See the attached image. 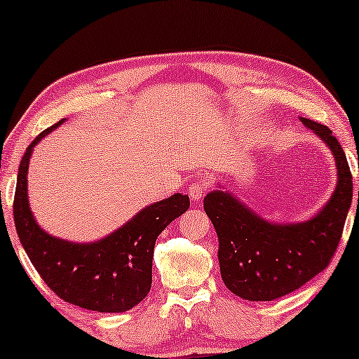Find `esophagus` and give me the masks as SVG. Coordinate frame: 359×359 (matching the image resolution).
<instances>
[{
	"instance_id": "34e87169",
	"label": "esophagus",
	"mask_w": 359,
	"mask_h": 359,
	"mask_svg": "<svg viewBox=\"0 0 359 359\" xmlns=\"http://www.w3.org/2000/svg\"><path fill=\"white\" fill-rule=\"evenodd\" d=\"M206 189H208L206 180H198V182H195V184H191L189 187V196L191 198V201H200L201 198H203Z\"/></svg>"
}]
</instances>
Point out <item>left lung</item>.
Returning a JSON list of instances; mask_svg holds the SVG:
<instances>
[{
  "label": "left lung",
  "mask_w": 359,
  "mask_h": 359,
  "mask_svg": "<svg viewBox=\"0 0 359 359\" xmlns=\"http://www.w3.org/2000/svg\"><path fill=\"white\" fill-rule=\"evenodd\" d=\"M301 122L329 146L338 170L337 189L314 218L270 223L223 190L210 191L203 200L219 239L221 276L242 299L273 301L296 291L330 264L341 239L353 198L350 165L329 127L304 117Z\"/></svg>",
  "instance_id": "8db88e82"
}]
</instances>
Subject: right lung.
I'll use <instances>...</instances> for the list:
<instances>
[{"label":"right lung","instance_id":"right-lung-1","mask_svg":"<svg viewBox=\"0 0 359 359\" xmlns=\"http://www.w3.org/2000/svg\"><path fill=\"white\" fill-rule=\"evenodd\" d=\"M65 122L43 130L22 156L14 195V224L21 244L47 286L69 304L97 312H125L148 296L158 236L190 206L175 194L146 206L104 239L78 244L50 236L35 221L27 200V170L34 146Z\"/></svg>","mask_w":359,"mask_h":359}]
</instances>
